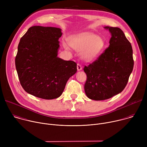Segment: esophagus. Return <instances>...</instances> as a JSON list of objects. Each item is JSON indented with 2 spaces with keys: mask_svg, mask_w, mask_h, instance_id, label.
Segmentation results:
<instances>
[{
  "mask_svg": "<svg viewBox=\"0 0 147 147\" xmlns=\"http://www.w3.org/2000/svg\"><path fill=\"white\" fill-rule=\"evenodd\" d=\"M77 70L79 71V70H81L82 69V66L79 63H77Z\"/></svg>",
  "mask_w": 147,
  "mask_h": 147,
  "instance_id": "obj_1",
  "label": "esophagus"
}]
</instances>
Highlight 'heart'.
<instances>
[{"mask_svg": "<svg viewBox=\"0 0 147 147\" xmlns=\"http://www.w3.org/2000/svg\"><path fill=\"white\" fill-rule=\"evenodd\" d=\"M69 45L78 51H83L82 56L86 60L95 59L102 52L105 47L103 38L94 34H84L70 38ZM65 47H67L65 45Z\"/></svg>", "mask_w": 147, "mask_h": 147, "instance_id": "heart-1", "label": "heart"}]
</instances>
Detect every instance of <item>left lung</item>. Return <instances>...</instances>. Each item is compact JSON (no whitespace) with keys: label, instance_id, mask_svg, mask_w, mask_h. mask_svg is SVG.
<instances>
[{"label":"left lung","instance_id":"8db88e82","mask_svg":"<svg viewBox=\"0 0 147 147\" xmlns=\"http://www.w3.org/2000/svg\"><path fill=\"white\" fill-rule=\"evenodd\" d=\"M112 34L109 47L84 71L87 74L84 90L88 98L105 100L121 92L131 73L134 60L132 47L118 27H105Z\"/></svg>","mask_w":147,"mask_h":147}]
</instances>
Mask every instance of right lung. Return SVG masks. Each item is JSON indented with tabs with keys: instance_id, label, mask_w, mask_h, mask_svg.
Wrapping results in <instances>:
<instances>
[{
	"instance_id": "add662e5",
	"label": "right lung",
	"mask_w": 147,
	"mask_h": 147,
	"mask_svg": "<svg viewBox=\"0 0 147 147\" xmlns=\"http://www.w3.org/2000/svg\"><path fill=\"white\" fill-rule=\"evenodd\" d=\"M61 35L59 28L32 26L21 38L15 64L20 82L27 93L45 99L57 98L76 73V62L57 57Z\"/></svg>"
}]
</instances>
